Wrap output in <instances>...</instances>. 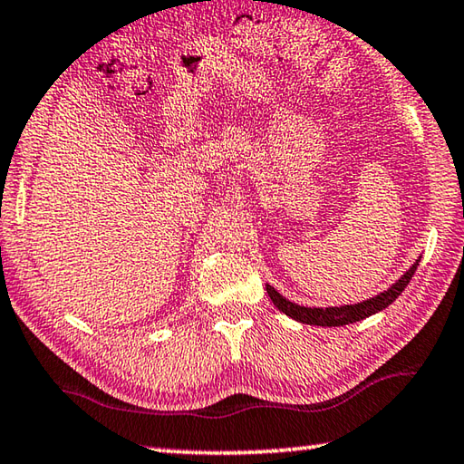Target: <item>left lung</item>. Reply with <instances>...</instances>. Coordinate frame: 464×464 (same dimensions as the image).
Instances as JSON below:
<instances>
[{
    "instance_id": "left-lung-1",
    "label": "left lung",
    "mask_w": 464,
    "mask_h": 464,
    "mask_svg": "<svg viewBox=\"0 0 464 464\" xmlns=\"http://www.w3.org/2000/svg\"><path fill=\"white\" fill-rule=\"evenodd\" d=\"M420 260L415 262L410 270H407L401 278H399L395 285L391 288L384 290V293L376 295L368 301H362L358 304H343V307H325V309H317V307H301V304L290 303L288 298L282 296L276 288L266 285V290L272 298V303L285 313V315L293 317L295 321H301V324L307 325H321V327H340V325H348V324H356L360 319H366L379 313L382 309H387L389 304L395 301V298L403 293L405 286L410 285V280L413 278L415 270H418Z\"/></svg>"
}]
</instances>
